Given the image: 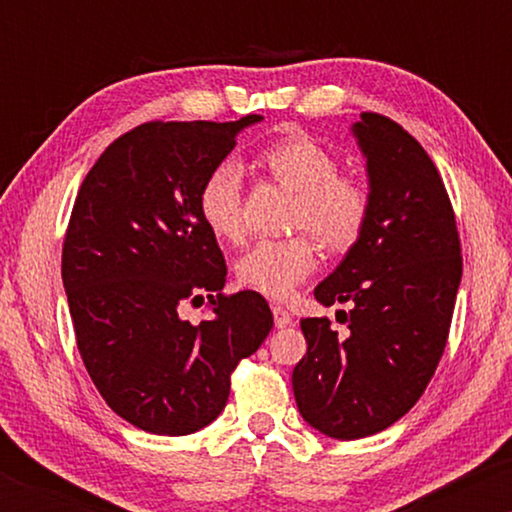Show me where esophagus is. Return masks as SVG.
<instances>
[{"label": "esophagus", "mask_w": 512, "mask_h": 512, "mask_svg": "<svg viewBox=\"0 0 512 512\" xmlns=\"http://www.w3.org/2000/svg\"><path fill=\"white\" fill-rule=\"evenodd\" d=\"M272 313H274V325H276V327H289L291 322H293L291 313L284 308V305H274Z\"/></svg>", "instance_id": "obj_1"}]
</instances>
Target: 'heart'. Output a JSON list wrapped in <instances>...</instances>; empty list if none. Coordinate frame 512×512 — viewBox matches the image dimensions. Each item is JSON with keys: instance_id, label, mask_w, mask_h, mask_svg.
I'll list each match as a JSON object with an SVG mask.
<instances>
[{"instance_id": "b5f03b06", "label": "heart", "mask_w": 512, "mask_h": 512, "mask_svg": "<svg viewBox=\"0 0 512 512\" xmlns=\"http://www.w3.org/2000/svg\"><path fill=\"white\" fill-rule=\"evenodd\" d=\"M257 163L279 185L296 192L293 231H310L330 252L358 243L370 219V187L361 178L339 173V158L310 134L293 132L264 146ZM204 226L223 243L243 238V170L221 161L202 180L197 195ZM317 245L305 233L281 240H260L236 262L243 289L267 298H289L315 272Z\"/></svg>"}]
</instances>
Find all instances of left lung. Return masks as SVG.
Instances as JSON below:
<instances>
[{"label":"left lung","instance_id":"1","mask_svg":"<svg viewBox=\"0 0 512 512\" xmlns=\"http://www.w3.org/2000/svg\"><path fill=\"white\" fill-rule=\"evenodd\" d=\"M370 185L358 243L317 284L322 305L349 303V332L305 317L308 351L293 395L310 426L339 440L385 431L419 402L448 344L462 248L455 211L424 146L378 113L354 125Z\"/></svg>","mask_w":512,"mask_h":512}]
</instances>
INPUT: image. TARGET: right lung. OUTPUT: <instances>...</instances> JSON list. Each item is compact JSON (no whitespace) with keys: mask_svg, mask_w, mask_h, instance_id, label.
I'll return each instance as SVG.
<instances>
[{"mask_svg":"<svg viewBox=\"0 0 512 512\" xmlns=\"http://www.w3.org/2000/svg\"><path fill=\"white\" fill-rule=\"evenodd\" d=\"M144 122L88 170L62 245L76 346L117 416L156 436H187L221 414L231 373L274 325L260 293H223L226 262L199 216L207 173L260 122ZM207 297L210 315L182 321Z\"/></svg>","mask_w":512,"mask_h":512,"instance_id":"right-lung-1","label":"right lung"}]
</instances>
